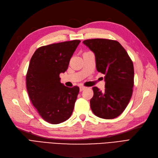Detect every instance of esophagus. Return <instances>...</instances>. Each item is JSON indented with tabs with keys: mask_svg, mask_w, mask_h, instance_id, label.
<instances>
[{
	"mask_svg": "<svg viewBox=\"0 0 158 158\" xmlns=\"http://www.w3.org/2000/svg\"><path fill=\"white\" fill-rule=\"evenodd\" d=\"M85 88H86L84 87V86H80V92H82V91H83V90L85 89Z\"/></svg>",
	"mask_w": 158,
	"mask_h": 158,
	"instance_id": "34e87169",
	"label": "esophagus"
}]
</instances>
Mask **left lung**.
Here are the masks:
<instances>
[{"mask_svg": "<svg viewBox=\"0 0 158 158\" xmlns=\"http://www.w3.org/2000/svg\"><path fill=\"white\" fill-rule=\"evenodd\" d=\"M95 56L96 69L105 74L106 89L93 87L92 111L97 117L112 119L125 111L134 85L133 63L124 47L115 40L92 39L83 41Z\"/></svg>", "mask_w": 158, "mask_h": 158, "instance_id": "obj_1", "label": "left lung"}]
</instances>
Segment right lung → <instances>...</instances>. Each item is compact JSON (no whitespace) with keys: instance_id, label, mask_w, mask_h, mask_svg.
<instances>
[{"instance_id":"add662e5","label":"right lung","mask_w":158,"mask_h":158,"mask_svg":"<svg viewBox=\"0 0 158 158\" xmlns=\"http://www.w3.org/2000/svg\"><path fill=\"white\" fill-rule=\"evenodd\" d=\"M80 40L53 44L38 48L33 53L26 74L30 99L40 115L51 124L69 119L73 112L80 89L60 82V74L67 70Z\"/></svg>"}]
</instances>
